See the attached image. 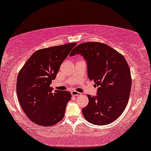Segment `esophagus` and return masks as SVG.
<instances>
[{"mask_svg":"<svg viewBox=\"0 0 151 151\" xmlns=\"http://www.w3.org/2000/svg\"><path fill=\"white\" fill-rule=\"evenodd\" d=\"M71 93L72 94V96H79L82 94L80 92H78V91H76V90H73V91H71Z\"/></svg>","mask_w":151,"mask_h":151,"instance_id":"1","label":"esophagus"}]
</instances>
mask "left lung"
<instances>
[{
	"label": "left lung",
	"instance_id": "obj_1",
	"mask_svg": "<svg viewBox=\"0 0 151 151\" xmlns=\"http://www.w3.org/2000/svg\"><path fill=\"white\" fill-rule=\"evenodd\" d=\"M76 54L86 59L90 80L99 86L96 96L88 95L89 103L82 109L83 115L92 124H109L122 114L128 103L132 78L127 61L110 46L97 42L76 46L69 55Z\"/></svg>",
	"mask_w": 151,
	"mask_h": 151
}]
</instances>
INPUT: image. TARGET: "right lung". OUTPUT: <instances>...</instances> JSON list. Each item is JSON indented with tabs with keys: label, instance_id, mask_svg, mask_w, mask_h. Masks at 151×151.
<instances>
[{
	"label": "right lung",
	"instance_id": "1",
	"mask_svg": "<svg viewBox=\"0 0 151 151\" xmlns=\"http://www.w3.org/2000/svg\"><path fill=\"white\" fill-rule=\"evenodd\" d=\"M77 43H69L36 50L20 69L17 79V94L25 115L32 122L50 126L64 117L69 91L50 87L63 61Z\"/></svg>",
	"mask_w": 151,
	"mask_h": 151
}]
</instances>
